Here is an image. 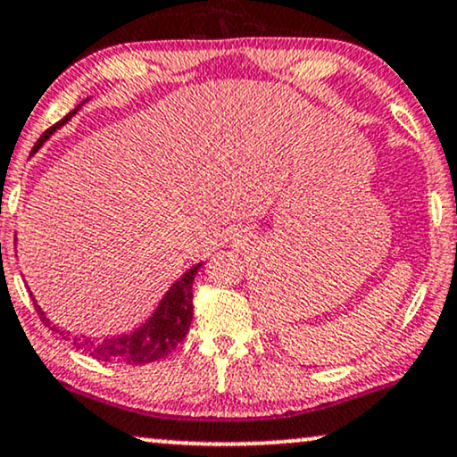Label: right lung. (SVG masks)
Instances as JSON below:
<instances>
[{
  "mask_svg": "<svg viewBox=\"0 0 457 457\" xmlns=\"http://www.w3.org/2000/svg\"><path fill=\"white\" fill-rule=\"evenodd\" d=\"M86 103V101H82ZM79 107H75L73 112H69L61 122H56L54 126H50L48 130L39 137V141L33 147V152H37L39 147L44 145L46 138H50L52 132L56 129H61L62 124L71 120V115L78 112ZM202 268V263H195L189 268L186 274L179 278L175 285L169 288L162 302L145 325H141L137 331H132L130 335H120V337H105L101 342L92 337H75V335H69V331H59L52 322L46 319L44 310L39 308L36 299V310L39 320L44 322L46 327L56 328L62 335V339H69L73 344V348L86 352L96 361H107V362H126V365H145V362H154L158 358H164L166 354H170L172 350L177 348L179 344L186 339V335L189 331V325H192L194 319V303H192V285L195 274Z\"/></svg>",
  "mask_w": 457,
  "mask_h": 457,
  "instance_id": "1",
  "label": "right lung"
}]
</instances>
